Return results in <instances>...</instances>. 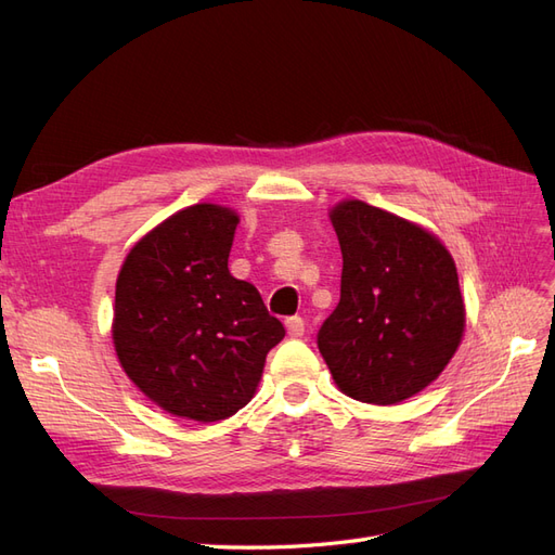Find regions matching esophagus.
Instances as JSON below:
<instances>
[{"label": "esophagus", "instance_id": "esophagus-1", "mask_svg": "<svg viewBox=\"0 0 555 555\" xmlns=\"http://www.w3.org/2000/svg\"><path fill=\"white\" fill-rule=\"evenodd\" d=\"M284 326H287V333L292 335V338H304L306 333V322L304 317H287V322H284Z\"/></svg>", "mask_w": 555, "mask_h": 555}]
</instances>
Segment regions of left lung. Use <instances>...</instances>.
Segmentation results:
<instances>
[{
	"mask_svg": "<svg viewBox=\"0 0 555 555\" xmlns=\"http://www.w3.org/2000/svg\"><path fill=\"white\" fill-rule=\"evenodd\" d=\"M328 217L343 251L340 304L317 347L343 393L393 405L438 379L461 345L456 263L433 233L363 201Z\"/></svg>",
	"mask_w": 555,
	"mask_h": 555,
	"instance_id": "8db88e82",
	"label": "left lung"
}]
</instances>
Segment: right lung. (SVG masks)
<instances>
[{
  "instance_id": "1",
  "label": "right lung",
  "mask_w": 555,
  "mask_h": 555,
  "mask_svg": "<svg viewBox=\"0 0 555 555\" xmlns=\"http://www.w3.org/2000/svg\"><path fill=\"white\" fill-rule=\"evenodd\" d=\"M236 227L231 208H184L131 247L115 284L113 345L127 377L201 424L247 405L284 338L255 284L229 273Z\"/></svg>"
}]
</instances>
